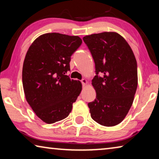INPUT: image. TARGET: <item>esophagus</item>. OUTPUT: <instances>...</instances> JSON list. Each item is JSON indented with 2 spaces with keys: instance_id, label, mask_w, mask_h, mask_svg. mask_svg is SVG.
Returning a JSON list of instances; mask_svg holds the SVG:
<instances>
[{
  "instance_id": "1",
  "label": "esophagus",
  "mask_w": 159,
  "mask_h": 159,
  "mask_svg": "<svg viewBox=\"0 0 159 159\" xmlns=\"http://www.w3.org/2000/svg\"><path fill=\"white\" fill-rule=\"evenodd\" d=\"M81 83H82L83 85L85 86L88 84V80L86 79H83V80H81Z\"/></svg>"
}]
</instances>
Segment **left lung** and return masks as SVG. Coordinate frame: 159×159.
<instances>
[{
	"label": "left lung",
	"instance_id": "1",
	"mask_svg": "<svg viewBox=\"0 0 159 159\" xmlns=\"http://www.w3.org/2000/svg\"><path fill=\"white\" fill-rule=\"evenodd\" d=\"M95 64L92 85L95 101L88 103L90 116L99 124L114 126L130 110L138 88V66L131 48L116 32H102L83 38ZM103 74L102 77L98 74Z\"/></svg>",
	"mask_w": 159,
	"mask_h": 159
}]
</instances>
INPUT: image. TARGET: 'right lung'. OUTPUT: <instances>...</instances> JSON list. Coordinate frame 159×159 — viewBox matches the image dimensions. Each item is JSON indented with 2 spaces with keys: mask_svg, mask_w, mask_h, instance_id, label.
<instances>
[{
  "mask_svg": "<svg viewBox=\"0 0 159 159\" xmlns=\"http://www.w3.org/2000/svg\"><path fill=\"white\" fill-rule=\"evenodd\" d=\"M82 43L77 36L41 35L26 54L22 69L25 98L35 114L50 124L64 119L82 90L79 80L65 75L71 56Z\"/></svg>",
  "mask_w": 159,
  "mask_h": 159,
  "instance_id": "add662e5",
  "label": "right lung"
}]
</instances>
